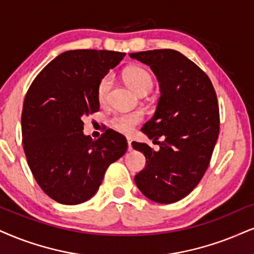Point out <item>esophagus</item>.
<instances>
[{"mask_svg": "<svg viewBox=\"0 0 254 254\" xmlns=\"http://www.w3.org/2000/svg\"><path fill=\"white\" fill-rule=\"evenodd\" d=\"M127 142H128V151H132V139H130V137H127Z\"/></svg>", "mask_w": 254, "mask_h": 254, "instance_id": "1", "label": "esophagus"}]
</instances>
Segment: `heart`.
<instances>
[{"label": "heart", "instance_id": "b5f03b06", "mask_svg": "<svg viewBox=\"0 0 254 254\" xmlns=\"http://www.w3.org/2000/svg\"><path fill=\"white\" fill-rule=\"evenodd\" d=\"M124 79L128 86L132 88L134 92L140 93L142 90H149L152 88V76L145 68L133 65V67L126 68L124 71ZM112 86V76L111 75H105L100 80L98 86V99L100 102H103L107 99L108 92ZM143 115L141 112H129V113H120V114L114 115L111 119V125L115 129L121 133H130L135 125L141 122Z\"/></svg>", "mask_w": 254, "mask_h": 254}]
</instances>
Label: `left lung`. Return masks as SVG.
<instances>
[{
	"mask_svg": "<svg viewBox=\"0 0 254 254\" xmlns=\"http://www.w3.org/2000/svg\"><path fill=\"white\" fill-rule=\"evenodd\" d=\"M151 67L160 83L158 107L141 130L160 149L132 142L146 156L145 170L134 178L137 189L159 203L179 201L192 192L207 170L219 135V106L205 71L173 49L132 53Z\"/></svg>",
	"mask_w": 254,
	"mask_h": 254,
	"instance_id": "1",
	"label": "left lung"
}]
</instances>
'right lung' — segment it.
Here are the masks:
<instances>
[{
  "instance_id": "add662e5",
  "label": "right lung",
  "mask_w": 254,
  "mask_h": 254,
  "mask_svg": "<svg viewBox=\"0 0 254 254\" xmlns=\"http://www.w3.org/2000/svg\"><path fill=\"white\" fill-rule=\"evenodd\" d=\"M125 53L68 51L40 71L26 94L22 142L29 168L47 195L77 205L98 192L112 162L127 151V140L107 129L98 140L83 134V118L99 112L98 86Z\"/></svg>"
}]
</instances>
